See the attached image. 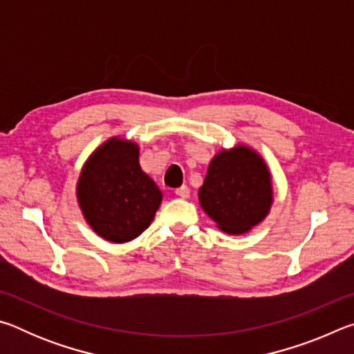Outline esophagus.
Segmentation results:
<instances>
[{
  "mask_svg": "<svg viewBox=\"0 0 354 354\" xmlns=\"http://www.w3.org/2000/svg\"><path fill=\"white\" fill-rule=\"evenodd\" d=\"M175 194L179 196V198H189L190 196V189L187 187V185H181V187H178L175 190Z\"/></svg>",
  "mask_w": 354,
  "mask_h": 354,
  "instance_id": "34e87169",
  "label": "esophagus"
}]
</instances>
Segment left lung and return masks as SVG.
<instances>
[{"label": "left lung", "mask_w": 354, "mask_h": 354, "mask_svg": "<svg viewBox=\"0 0 354 354\" xmlns=\"http://www.w3.org/2000/svg\"><path fill=\"white\" fill-rule=\"evenodd\" d=\"M198 200L221 231L245 234L270 212L273 189L268 167L245 145L221 149L209 164Z\"/></svg>", "instance_id": "obj_1"}]
</instances>
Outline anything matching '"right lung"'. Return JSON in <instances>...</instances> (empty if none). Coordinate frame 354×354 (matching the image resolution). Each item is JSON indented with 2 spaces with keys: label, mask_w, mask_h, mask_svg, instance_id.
I'll return each instance as SVG.
<instances>
[{
  "label": "right lung",
  "mask_w": 354,
  "mask_h": 354,
  "mask_svg": "<svg viewBox=\"0 0 354 354\" xmlns=\"http://www.w3.org/2000/svg\"><path fill=\"white\" fill-rule=\"evenodd\" d=\"M76 195L87 223L113 243L140 236L162 201V192L139 164V145L120 137L106 140L86 160Z\"/></svg>",
  "instance_id": "obj_1"
}]
</instances>
